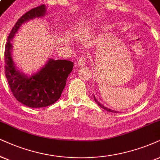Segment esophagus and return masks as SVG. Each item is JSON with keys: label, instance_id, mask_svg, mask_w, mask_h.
I'll use <instances>...</instances> for the list:
<instances>
[{"label": "esophagus", "instance_id": "esophagus-1", "mask_svg": "<svg viewBox=\"0 0 160 160\" xmlns=\"http://www.w3.org/2000/svg\"><path fill=\"white\" fill-rule=\"evenodd\" d=\"M85 62H86V58H85V56L81 57V58L78 60V65H79V66H81V67L84 66V64H85Z\"/></svg>", "mask_w": 160, "mask_h": 160}]
</instances>
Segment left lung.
I'll list each match as a JSON object with an SVG mask.
<instances>
[{
    "label": "left lung",
    "mask_w": 160,
    "mask_h": 160,
    "mask_svg": "<svg viewBox=\"0 0 160 160\" xmlns=\"http://www.w3.org/2000/svg\"><path fill=\"white\" fill-rule=\"evenodd\" d=\"M93 98H94V100H95V102H96V103H97L98 105V106H100V107H101L102 108H103V109L106 110H108V111H110V112H113V113H116V111H114V110H111V109H109V108H108L104 107V106L102 105V104H100V102H98L97 101V99H96L95 96H94Z\"/></svg>",
    "instance_id": "8db88e82"
}]
</instances>
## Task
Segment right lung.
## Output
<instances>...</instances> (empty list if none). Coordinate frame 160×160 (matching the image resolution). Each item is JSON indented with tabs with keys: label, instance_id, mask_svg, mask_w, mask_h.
<instances>
[{
	"label": "right lung",
	"instance_id": "right-lung-1",
	"mask_svg": "<svg viewBox=\"0 0 160 160\" xmlns=\"http://www.w3.org/2000/svg\"><path fill=\"white\" fill-rule=\"evenodd\" d=\"M46 7L42 4L26 12L13 27L5 47V75L15 98L27 107L44 108L54 104L61 97L73 62L50 58L36 73L27 76L15 67L12 57L11 41L23 23L35 18L44 17Z\"/></svg>",
	"mask_w": 160,
	"mask_h": 160
}]
</instances>
